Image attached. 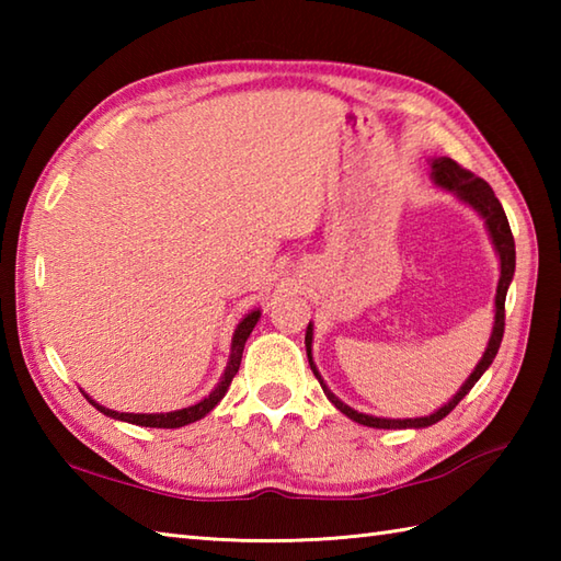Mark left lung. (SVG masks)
<instances>
[{
	"mask_svg": "<svg viewBox=\"0 0 561 561\" xmlns=\"http://www.w3.org/2000/svg\"><path fill=\"white\" fill-rule=\"evenodd\" d=\"M432 178L434 183L438 187L448 190V193L456 195L460 202H465V205H470L474 211L480 214V217L484 219L486 224V231H490V238L494 243V250L499 255V262H502V277H499V287H496V299H494V328H492V337H490V344H486V350L482 354L480 364L474 366V371L470 374V378L465 380L462 388L453 396L444 408L436 410L434 414L428 416H416V420H383V416H371V414H364V412H356L354 408H350V404H344L340 398H335L330 392V388L323 383V378H320L318 368L313 364V354H311V347H313V325L308 323L306 328V354H308V364H311V371L316 374V378L320 380V388H323V392L328 396V400L335 404V408L347 414L352 422L356 424H364V426H374V428H422V426H432L436 422L444 420V416L448 412H453V408L468 396V392L472 390V386L478 383V380L482 378V374L490 368V364L494 362V356L499 352V347H502V337H504V304H506V291H508V284L511 279H514V270H516V243H514V233H511V226H508V219H506V211L502 207V202L496 199L494 190L486 185V181H482V178H478L474 173H470L468 169H462V165H458L453 159L448 157H440V159H432Z\"/></svg>",
	"mask_w": 561,
	"mask_h": 561,
	"instance_id": "left-lung-1",
	"label": "left lung"
}]
</instances>
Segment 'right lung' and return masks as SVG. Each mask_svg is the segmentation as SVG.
<instances>
[{"label": "right lung", "mask_w": 561, "mask_h": 561, "mask_svg": "<svg viewBox=\"0 0 561 561\" xmlns=\"http://www.w3.org/2000/svg\"><path fill=\"white\" fill-rule=\"evenodd\" d=\"M257 318L260 311H250L241 323H238L236 332H233V340H231V356H229V364H226V371L219 380V386L214 388L205 400H199L197 404H190V408L183 410H175V412H161V414H133V412H115L103 408L96 400H91L87 392H83V398H87L93 408L99 412H103L105 416H113V420H121V422H129V424H139V426H151V428H178V426H185V424H193L202 416H207L217 404L221 402V398L226 396V390H229L233 376L238 374V366H241L243 359V347H245V340L250 337V332L257 325Z\"/></svg>", "instance_id": "1"}]
</instances>
